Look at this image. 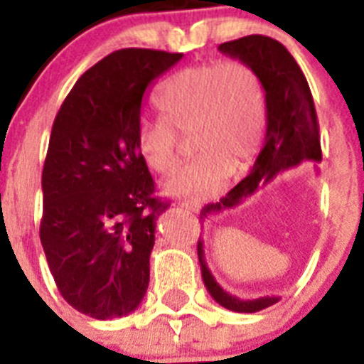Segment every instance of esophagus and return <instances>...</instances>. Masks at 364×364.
Instances as JSON below:
<instances>
[{
	"label": "esophagus",
	"instance_id": "obj_1",
	"mask_svg": "<svg viewBox=\"0 0 364 364\" xmlns=\"http://www.w3.org/2000/svg\"><path fill=\"white\" fill-rule=\"evenodd\" d=\"M182 208H184L186 211H189V213H198V211H200V205L189 204V202H184V204H182Z\"/></svg>",
	"mask_w": 364,
	"mask_h": 364
}]
</instances>
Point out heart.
<instances>
[{
    "instance_id": "1",
    "label": "heart",
    "mask_w": 364,
    "mask_h": 364,
    "mask_svg": "<svg viewBox=\"0 0 364 364\" xmlns=\"http://www.w3.org/2000/svg\"><path fill=\"white\" fill-rule=\"evenodd\" d=\"M164 118H142L136 149L154 173L171 171L178 160L180 134L191 138L193 162L178 167L164 184L171 197L200 202L226 186L231 171L246 169L266 129V89L250 63L215 60L186 67L160 89Z\"/></svg>"
}]
</instances>
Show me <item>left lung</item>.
I'll list each match as a JSON object with an SVG mask.
<instances>
[{"mask_svg": "<svg viewBox=\"0 0 364 364\" xmlns=\"http://www.w3.org/2000/svg\"><path fill=\"white\" fill-rule=\"evenodd\" d=\"M218 50L250 63L262 78L266 89V134L250 175L240 180L226 197L215 204L204 205L200 211L202 220L239 205L260 186H266L279 173L291 169L304 160L321 162L319 122L310 85L284 45L273 38L252 34L218 45ZM197 252L202 281L220 306L239 314H255L281 299L273 295L259 299H240L231 295L215 281L205 264L202 240H198Z\"/></svg>", "mask_w": 364, "mask_h": 364, "instance_id": "left-lung-1", "label": "left lung"}]
</instances>
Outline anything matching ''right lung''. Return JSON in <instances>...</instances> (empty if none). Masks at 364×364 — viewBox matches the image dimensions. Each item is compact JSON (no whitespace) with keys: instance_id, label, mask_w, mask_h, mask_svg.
<instances>
[{"instance_id":"right-lung-1","label":"right lung","mask_w":364,"mask_h":364,"mask_svg":"<svg viewBox=\"0 0 364 364\" xmlns=\"http://www.w3.org/2000/svg\"><path fill=\"white\" fill-rule=\"evenodd\" d=\"M184 54L122 49L82 74L58 111L45 159L40 239L62 297L100 321L129 315L149 286L167 210L136 149L147 87Z\"/></svg>"}]
</instances>
